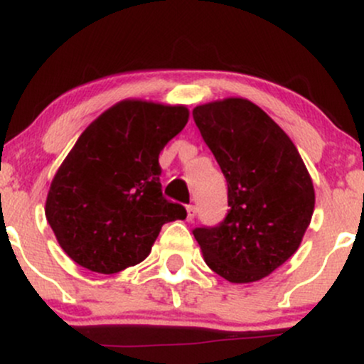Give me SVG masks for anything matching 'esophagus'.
Wrapping results in <instances>:
<instances>
[{
  "label": "esophagus",
  "instance_id": "esophagus-1",
  "mask_svg": "<svg viewBox=\"0 0 364 364\" xmlns=\"http://www.w3.org/2000/svg\"><path fill=\"white\" fill-rule=\"evenodd\" d=\"M195 215H196L195 205H188L186 207V220H188V223H191V220L195 219Z\"/></svg>",
  "mask_w": 364,
  "mask_h": 364
}]
</instances>
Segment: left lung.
Masks as SVG:
<instances>
[{
	"label": "left lung",
	"instance_id": "8db88e82",
	"mask_svg": "<svg viewBox=\"0 0 364 364\" xmlns=\"http://www.w3.org/2000/svg\"><path fill=\"white\" fill-rule=\"evenodd\" d=\"M228 181L229 212L193 236L203 260L232 284L257 282L298 252L315 210V188L298 149L262 107L243 97L193 109Z\"/></svg>",
	"mask_w": 364,
	"mask_h": 364
}]
</instances>
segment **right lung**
Returning a JSON list of instances; mask_svg holds the SVG:
<instances>
[{"mask_svg": "<svg viewBox=\"0 0 364 364\" xmlns=\"http://www.w3.org/2000/svg\"><path fill=\"white\" fill-rule=\"evenodd\" d=\"M183 104L124 99L83 129L46 198V219L63 252L97 274L149 257L161 228L186 219L161 191L159 154L186 127Z\"/></svg>", "mask_w": 364, "mask_h": 364, "instance_id": "obj_1", "label": "right lung"}]
</instances>
